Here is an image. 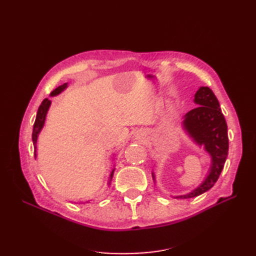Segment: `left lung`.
Returning <instances> with one entry per match:
<instances>
[{
  "mask_svg": "<svg viewBox=\"0 0 256 256\" xmlns=\"http://www.w3.org/2000/svg\"><path fill=\"white\" fill-rule=\"evenodd\" d=\"M196 108L182 116V129L193 143L203 147L210 157V166L203 182L190 192L180 196H171L174 198H191L203 194L214 187L222 172L228 154V125L221 112L218 99L207 86H200L193 99ZM156 184V175L152 172Z\"/></svg>",
  "mask_w": 256,
  "mask_h": 256,
  "instance_id": "obj_1",
  "label": "left lung"
}]
</instances>
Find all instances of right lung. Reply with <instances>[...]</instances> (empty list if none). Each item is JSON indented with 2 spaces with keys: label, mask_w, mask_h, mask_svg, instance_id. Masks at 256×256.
Listing matches in <instances>:
<instances>
[{
  "label": "right lung",
  "mask_w": 256,
  "mask_h": 256,
  "mask_svg": "<svg viewBox=\"0 0 256 256\" xmlns=\"http://www.w3.org/2000/svg\"><path fill=\"white\" fill-rule=\"evenodd\" d=\"M67 88H68V83H64L63 85H60L58 88H56L53 92H51L50 96L51 97L58 96V95L60 94V92H63ZM50 106H51V100L48 99V98H46L44 102H42L40 106L38 108V112H37V115H36V120H35V124H34V127H33V134H32V140H33V144H34V156H35V159L37 158V141H38V136H40V134L42 132V128L44 127L46 118H47V114L49 112ZM114 171H115V168H113V170L111 171L109 180H108V187H110ZM90 200H85V202H78V203L79 204H86V203H90Z\"/></svg>",
  "instance_id": "1"
}]
</instances>
